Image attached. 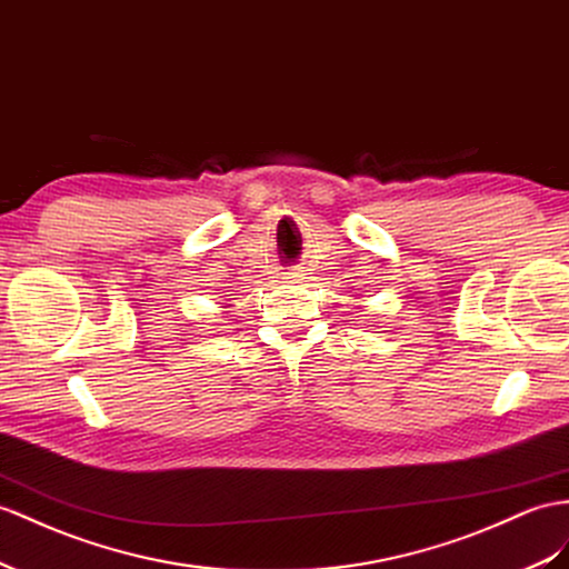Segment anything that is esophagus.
Segmentation results:
<instances>
[{"label":"esophagus","mask_w":569,"mask_h":569,"mask_svg":"<svg viewBox=\"0 0 569 569\" xmlns=\"http://www.w3.org/2000/svg\"><path fill=\"white\" fill-rule=\"evenodd\" d=\"M286 276L290 281H296V279H300V271L298 269H290V271H286Z\"/></svg>","instance_id":"obj_1"}]
</instances>
